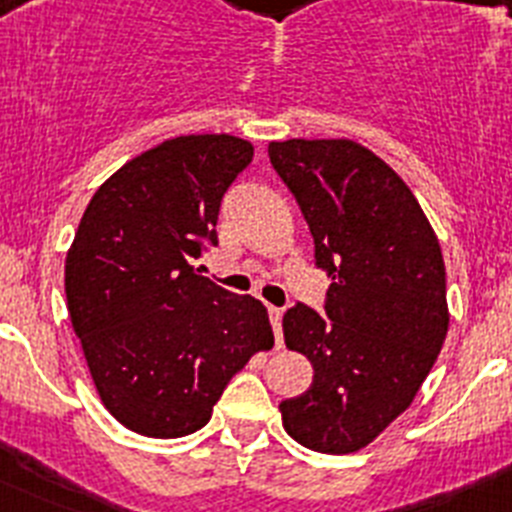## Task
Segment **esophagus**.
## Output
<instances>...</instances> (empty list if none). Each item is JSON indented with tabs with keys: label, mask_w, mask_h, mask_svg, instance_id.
Masks as SVG:
<instances>
[{
	"label": "esophagus",
	"mask_w": 512,
	"mask_h": 512,
	"mask_svg": "<svg viewBox=\"0 0 512 512\" xmlns=\"http://www.w3.org/2000/svg\"><path fill=\"white\" fill-rule=\"evenodd\" d=\"M282 315L284 310L282 307H274L269 305V320H271V328H274V338H277V346H282Z\"/></svg>",
	"instance_id": "obj_1"
}]
</instances>
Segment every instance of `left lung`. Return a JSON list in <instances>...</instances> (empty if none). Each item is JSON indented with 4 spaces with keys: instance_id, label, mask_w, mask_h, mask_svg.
Masks as SVG:
<instances>
[{
    "instance_id": "1",
    "label": "left lung",
    "mask_w": 512,
    "mask_h": 512,
    "mask_svg": "<svg viewBox=\"0 0 512 512\" xmlns=\"http://www.w3.org/2000/svg\"><path fill=\"white\" fill-rule=\"evenodd\" d=\"M269 158L333 279L325 315L302 302L284 312V343L315 372L279 405L284 431L320 454H354L410 408L441 354V246L408 184L354 140H282Z\"/></svg>"
}]
</instances>
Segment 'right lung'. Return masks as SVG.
Instances as JSON below:
<instances>
[{"instance_id": "1", "label": "right lung", "mask_w": 512, "mask_h": 512, "mask_svg": "<svg viewBox=\"0 0 512 512\" xmlns=\"http://www.w3.org/2000/svg\"><path fill=\"white\" fill-rule=\"evenodd\" d=\"M253 158L235 135H179L94 192L66 256V302L94 387L148 438L200 431L256 351L274 346L266 307L194 271L217 243L220 202Z\"/></svg>"}]
</instances>
